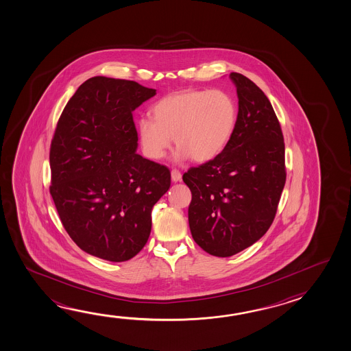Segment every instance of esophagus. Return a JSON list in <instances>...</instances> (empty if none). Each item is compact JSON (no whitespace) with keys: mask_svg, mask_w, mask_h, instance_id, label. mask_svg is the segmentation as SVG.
I'll list each match as a JSON object with an SVG mask.
<instances>
[{"mask_svg":"<svg viewBox=\"0 0 351 351\" xmlns=\"http://www.w3.org/2000/svg\"><path fill=\"white\" fill-rule=\"evenodd\" d=\"M181 178H182L181 173H180L178 170H176V169H173V171H171V180H173V182L181 181Z\"/></svg>","mask_w":351,"mask_h":351,"instance_id":"esophagus-1","label":"esophagus"}]
</instances>
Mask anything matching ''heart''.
<instances>
[{"mask_svg":"<svg viewBox=\"0 0 351 351\" xmlns=\"http://www.w3.org/2000/svg\"><path fill=\"white\" fill-rule=\"evenodd\" d=\"M153 118H141L138 136L144 154L160 160L173 144L176 158L206 162L221 154L238 122V106L224 90H186L153 106Z\"/></svg>","mask_w":351,"mask_h":351,"instance_id":"1","label":"heart"}]
</instances>
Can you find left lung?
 I'll use <instances>...</instances> for the list:
<instances>
[{
  "label": "left lung",
  "instance_id": "left-lung-1",
  "mask_svg": "<svg viewBox=\"0 0 351 351\" xmlns=\"http://www.w3.org/2000/svg\"><path fill=\"white\" fill-rule=\"evenodd\" d=\"M238 95V122L221 154L182 180L192 193L189 224L204 252L228 258L270 228L286 182L285 143L265 93L244 75H229Z\"/></svg>",
  "mask_w": 351,
  "mask_h": 351
}]
</instances>
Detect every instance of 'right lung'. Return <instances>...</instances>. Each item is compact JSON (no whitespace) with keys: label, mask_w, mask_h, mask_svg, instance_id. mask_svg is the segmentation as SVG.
I'll list each match as a JSON object with an SVG mask.
<instances>
[{"label":"right lung","mask_w":351,"mask_h":351,"mask_svg":"<svg viewBox=\"0 0 351 351\" xmlns=\"http://www.w3.org/2000/svg\"><path fill=\"white\" fill-rule=\"evenodd\" d=\"M156 95L136 81L95 76L69 99L50 145V195L81 250L122 263L152 230V209L171 175L136 154L133 111Z\"/></svg>","instance_id":"1"}]
</instances>
